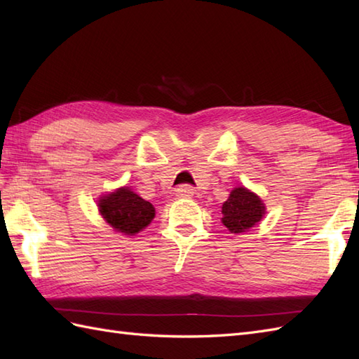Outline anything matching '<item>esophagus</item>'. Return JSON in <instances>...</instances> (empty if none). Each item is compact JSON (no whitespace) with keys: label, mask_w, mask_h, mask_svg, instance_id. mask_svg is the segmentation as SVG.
<instances>
[{"label":"esophagus","mask_w":359,"mask_h":359,"mask_svg":"<svg viewBox=\"0 0 359 359\" xmlns=\"http://www.w3.org/2000/svg\"><path fill=\"white\" fill-rule=\"evenodd\" d=\"M193 194H194V189L189 185H182L175 189V196H177L179 199H189Z\"/></svg>","instance_id":"esophagus-1"}]
</instances>
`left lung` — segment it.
<instances>
[{"instance_id": "obj_1", "label": "left lung", "mask_w": 359, "mask_h": 359, "mask_svg": "<svg viewBox=\"0 0 359 359\" xmlns=\"http://www.w3.org/2000/svg\"><path fill=\"white\" fill-rule=\"evenodd\" d=\"M222 224L231 233H245L255 226L265 215V205L261 197L250 189L238 187L222 205Z\"/></svg>"}]
</instances>
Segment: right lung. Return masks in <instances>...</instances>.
Wrapping results in <instances>:
<instances>
[{"instance_id":"1","label":"right lung","mask_w":359,"mask_h":359,"mask_svg":"<svg viewBox=\"0 0 359 359\" xmlns=\"http://www.w3.org/2000/svg\"><path fill=\"white\" fill-rule=\"evenodd\" d=\"M98 211L114 230L128 236L142 231L156 216L154 207L126 187L102 196Z\"/></svg>"}]
</instances>
